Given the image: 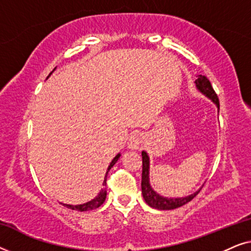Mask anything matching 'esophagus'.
<instances>
[{
    "instance_id": "1",
    "label": "esophagus",
    "mask_w": 251,
    "mask_h": 251,
    "mask_svg": "<svg viewBox=\"0 0 251 251\" xmlns=\"http://www.w3.org/2000/svg\"><path fill=\"white\" fill-rule=\"evenodd\" d=\"M144 142H145V138H144L143 133L133 132L128 139V149L132 150V151L133 150H139L140 147L143 146Z\"/></svg>"
}]
</instances>
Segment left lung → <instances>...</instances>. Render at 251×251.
I'll list each match as a JSON object with an SVG mask.
<instances>
[{
	"label": "left lung",
	"mask_w": 251,
	"mask_h": 251,
	"mask_svg": "<svg viewBox=\"0 0 251 251\" xmlns=\"http://www.w3.org/2000/svg\"><path fill=\"white\" fill-rule=\"evenodd\" d=\"M195 85L197 89L201 92L202 95H204L205 97L211 99V101L217 106L219 109V100L217 95L212 88L210 81L208 80L204 75H199L198 80H195ZM219 112V111H218ZM143 156V174H142V193L144 200L146 201V203L150 207L159 209V210H173V209L179 208L181 205L186 204L187 202L197 197V194L200 192V190L194 192L191 195L183 198H164L162 195L157 194L155 191L153 190L152 186L150 184V157L145 151L142 152Z\"/></svg>",
	"instance_id": "obj_1"
}]
</instances>
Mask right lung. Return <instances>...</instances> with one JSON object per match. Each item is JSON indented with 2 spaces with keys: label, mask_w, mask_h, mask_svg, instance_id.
<instances>
[{
  "label": "right lung",
  "mask_w": 251,
  "mask_h": 251,
  "mask_svg": "<svg viewBox=\"0 0 251 251\" xmlns=\"http://www.w3.org/2000/svg\"><path fill=\"white\" fill-rule=\"evenodd\" d=\"M54 70H56V68H54ZM54 70H53V71H54ZM53 71H52V72H53ZM52 72H51V73L49 74V76H50L51 74H52ZM49 76H48V77H49ZM48 77H47V78H48ZM120 156H121V154L119 153L118 155H116V156L114 157V159L112 160V162L109 163V166H108V168H107V171H106L104 181H102V186H106V179H107V174H108V171H109V169H111V168L116 163V161H118V160L120 159ZM106 194H107V192H106V188L104 187V188H101L100 192H99L97 197H96L95 199H92L91 201L85 202V203H83V204H76V205L66 204V203H61V204H63L64 207H67L68 209H72V210H76V211H89V210H94V209L99 208L102 203H104V201H105V199H106Z\"/></svg>",
  "instance_id": "add662e5"
}]
</instances>
